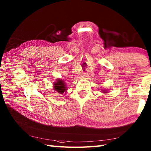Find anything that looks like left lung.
<instances>
[{
    "instance_id": "8db88e82",
    "label": "left lung",
    "mask_w": 151,
    "mask_h": 151,
    "mask_svg": "<svg viewBox=\"0 0 151 151\" xmlns=\"http://www.w3.org/2000/svg\"><path fill=\"white\" fill-rule=\"evenodd\" d=\"M102 92H103V93H107V91L106 90H103V91H102Z\"/></svg>"
}]
</instances>
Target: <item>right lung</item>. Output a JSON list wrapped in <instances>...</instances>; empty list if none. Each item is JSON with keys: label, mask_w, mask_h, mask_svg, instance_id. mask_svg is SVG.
<instances>
[{"label": "right lung", "mask_w": 151, "mask_h": 151, "mask_svg": "<svg viewBox=\"0 0 151 151\" xmlns=\"http://www.w3.org/2000/svg\"><path fill=\"white\" fill-rule=\"evenodd\" d=\"M53 85H54V90L62 95L65 92H66L67 89L66 88L65 84L64 83L63 80L57 79L56 82H54Z\"/></svg>", "instance_id": "1"}]
</instances>
